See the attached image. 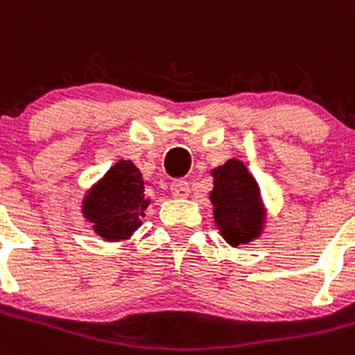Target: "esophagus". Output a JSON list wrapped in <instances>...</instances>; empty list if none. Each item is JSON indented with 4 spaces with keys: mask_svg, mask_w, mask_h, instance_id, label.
Segmentation results:
<instances>
[{
    "mask_svg": "<svg viewBox=\"0 0 355 355\" xmlns=\"http://www.w3.org/2000/svg\"><path fill=\"white\" fill-rule=\"evenodd\" d=\"M169 191L175 198H187L189 196V184L186 180H175L171 182Z\"/></svg>",
    "mask_w": 355,
    "mask_h": 355,
    "instance_id": "obj_1",
    "label": "esophagus"
}]
</instances>
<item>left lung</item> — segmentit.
I'll use <instances>...</instances> for the list:
<instances>
[{
  "label": "left lung",
  "instance_id": "1",
  "mask_svg": "<svg viewBox=\"0 0 355 355\" xmlns=\"http://www.w3.org/2000/svg\"><path fill=\"white\" fill-rule=\"evenodd\" d=\"M212 175L211 202L214 203V220L221 236L232 246L250 243L261 234L264 220L257 182L236 159L214 169Z\"/></svg>",
  "mask_w": 355,
  "mask_h": 355
}]
</instances>
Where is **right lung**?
<instances>
[{"label": "right lung", "instance_id": "add662e5", "mask_svg": "<svg viewBox=\"0 0 355 355\" xmlns=\"http://www.w3.org/2000/svg\"><path fill=\"white\" fill-rule=\"evenodd\" d=\"M141 171L130 160H119L84 200V216L98 236L119 241L141 227L150 200Z\"/></svg>", "mask_w": 355, "mask_h": 355}]
</instances>
